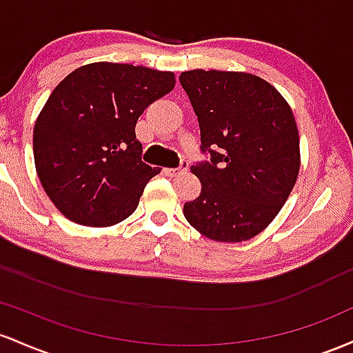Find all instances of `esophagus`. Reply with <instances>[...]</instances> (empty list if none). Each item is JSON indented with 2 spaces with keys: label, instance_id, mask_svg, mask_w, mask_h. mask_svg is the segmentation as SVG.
<instances>
[{
  "label": "esophagus",
  "instance_id": "obj_1",
  "mask_svg": "<svg viewBox=\"0 0 353 353\" xmlns=\"http://www.w3.org/2000/svg\"><path fill=\"white\" fill-rule=\"evenodd\" d=\"M187 170H188V163H187V161H183L180 168H166L165 173H166V175H170V176H176V175H180V173L187 172Z\"/></svg>",
  "mask_w": 353,
  "mask_h": 353
}]
</instances>
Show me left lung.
<instances>
[{"instance_id": "8db88e82", "label": "left lung", "mask_w": 353, "mask_h": 353, "mask_svg": "<svg viewBox=\"0 0 353 353\" xmlns=\"http://www.w3.org/2000/svg\"><path fill=\"white\" fill-rule=\"evenodd\" d=\"M208 161L192 165L200 196L185 219L210 240L235 243L263 232L283 207L300 170V140L287 100L255 74L192 70L180 74Z\"/></svg>"}]
</instances>
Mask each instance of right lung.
<instances>
[{"label":"right lung","instance_id":"1","mask_svg":"<svg viewBox=\"0 0 353 353\" xmlns=\"http://www.w3.org/2000/svg\"><path fill=\"white\" fill-rule=\"evenodd\" d=\"M175 81L172 71L108 61L59 81L34 123L33 153L46 195L66 219L110 227L137 210L161 168L141 161L134 126Z\"/></svg>","mask_w":353,"mask_h":353}]
</instances>
